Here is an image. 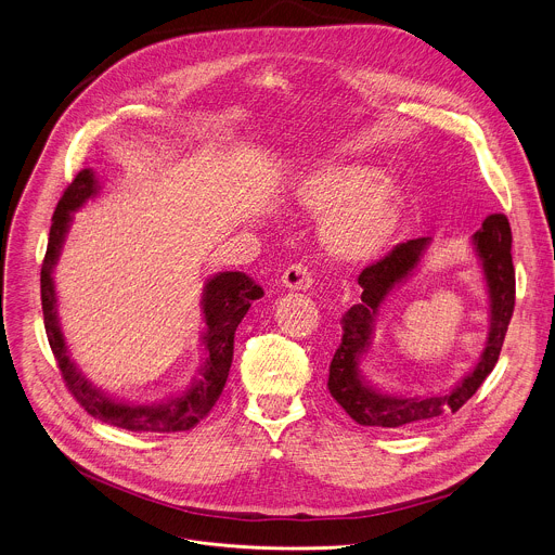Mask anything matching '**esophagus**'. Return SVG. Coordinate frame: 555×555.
Wrapping results in <instances>:
<instances>
[{
  "mask_svg": "<svg viewBox=\"0 0 555 555\" xmlns=\"http://www.w3.org/2000/svg\"><path fill=\"white\" fill-rule=\"evenodd\" d=\"M281 281H283V285H285L287 289L305 292V289L311 287L313 274H311V270H309L307 266H302V263H292V266L283 272Z\"/></svg>",
  "mask_w": 555,
  "mask_h": 555,
  "instance_id": "obj_1",
  "label": "esophagus"
}]
</instances>
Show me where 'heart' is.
I'll use <instances>...</instances> for the list:
<instances>
[{
	"label": "heart",
	"mask_w": 555,
	"mask_h": 555,
	"mask_svg": "<svg viewBox=\"0 0 555 555\" xmlns=\"http://www.w3.org/2000/svg\"><path fill=\"white\" fill-rule=\"evenodd\" d=\"M296 202L323 219V242L343 261H371L395 236L404 212L398 184L358 165L325 167L302 176Z\"/></svg>",
	"instance_id": "heart-1"
}]
</instances>
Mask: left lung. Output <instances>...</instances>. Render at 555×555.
<instances>
[{"mask_svg": "<svg viewBox=\"0 0 555 555\" xmlns=\"http://www.w3.org/2000/svg\"><path fill=\"white\" fill-rule=\"evenodd\" d=\"M472 244L481 259L488 283L490 334L479 362L459 384L441 395H424V398L388 395L371 386L360 371V360L371 347L373 323L379 305L395 289V285L404 283L406 276H411V272L420 266L426 248L430 246V236L398 244L384 259L360 272L358 283L362 287V300L343 315V340L330 364L327 379L332 398L360 426L406 428L441 417L443 413H456L496 366L516 300L512 228L507 217L501 212L486 217L483 225L474 232Z\"/></svg>", "mask_w": 555, "mask_h": 555, "instance_id": "left-lung-1", "label": "left lung"}]
</instances>
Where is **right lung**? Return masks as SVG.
<instances>
[{
  "mask_svg": "<svg viewBox=\"0 0 555 555\" xmlns=\"http://www.w3.org/2000/svg\"><path fill=\"white\" fill-rule=\"evenodd\" d=\"M99 193V182L92 169L78 171L72 184L63 191L56 210L52 215L48 250L41 266V307L43 325L48 334L50 349L56 358L61 375L74 400L81 404L92 417L125 428L131 433H182L197 426L215 406L225 386L228 371L232 364L234 332L244 321L253 300L263 296L261 285H257L244 272H219L206 281L202 309L206 332L202 336L206 347V360L199 366V375L180 398L160 404H127L107 398L105 392L94 388L86 375L69 360L65 338L56 319V292L52 270L61 255L65 232L72 221V212L81 208L90 197Z\"/></svg>",
  "mask_w": 555,
  "mask_h": 555,
  "instance_id": "add662e5",
  "label": "right lung"
}]
</instances>
